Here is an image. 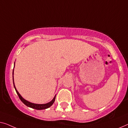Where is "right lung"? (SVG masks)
<instances>
[{
  "label": "right lung",
  "mask_w": 128,
  "mask_h": 128,
  "mask_svg": "<svg viewBox=\"0 0 128 128\" xmlns=\"http://www.w3.org/2000/svg\"><path fill=\"white\" fill-rule=\"evenodd\" d=\"M13 72H14V70H13V72H12V75H13ZM14 80V79H13ZM14 81V80H13ZM14 88L15 89V91H16V92L17 93V94H18L19 98L20 100L22 101V102L24 103V104H25L28 107H30V108H34V109H36V110H43V109H45V108H49V107L51 106L53 104V103H54V100H55V98H56V95H55L54 98L52 100H51L50 102L48 103V104H33V103H31L30 102H28V100H24L22 98L21 96V95H20V94H19V92H18V91L16 90V88H15V85H14Z\"/></svg>",
  "instance_id": "obj_1"
}]
</instances>
